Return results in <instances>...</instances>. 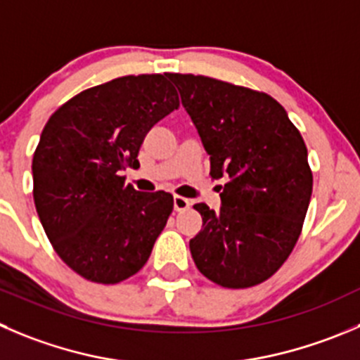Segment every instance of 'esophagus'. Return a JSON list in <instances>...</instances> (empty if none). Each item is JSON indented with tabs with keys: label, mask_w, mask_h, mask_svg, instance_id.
Wrapping results in <instances>:
<instances>
[{
	"label": "esophagus",
	"mask_w": 360,
	"mask_h": 360,
	"mask_svg": "<svg viewBox=\"0 0 360 360\" xmlns=\"http://www.w3.org/2000/svg\"><path fill=\"white\" fill-rule=\"evenodd\" d=\"M173 207L176 212H184L191 207V201L184 196H174L173 198Z\"/></svg>",
	"instance_id": "34e87169"
}]
</instances>
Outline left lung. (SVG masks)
Masks as SVG:
<instances>
[{
    "label": "left lung",
    "instance_id": "obj_1",
    "mask_svg": "<svg viewBox=\"0 0 360 360\" xmlns=\"http://www.w3.org/2000/svg\"><path fill=\"white\" fill-rule=\"evenodd\" d=\"M210 155V176L226 178L222 207L194 208L203 228L189 242L198 270L224 288L256 286L295 248L313 193L299 129L263 91L207 75L169 74Z\"/></svg>",
    "mask_w": 360,
    "mask_h": 360
}]
</instances>
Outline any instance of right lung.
<instances>
[{
  "instance_id": "1",
  "label": "right lung",
  "mask_w": 360,
  "mask_h": 360,
  "mask_svg": "<svg viewBox=\"0 0 360 360\" xmlns=\"http://www.w3.org/2000/svg\"><path fill=\"white\" fill-rule=\"evenodd\" d=\"M169 74L123 75L88 88L47 120L33 153V200L47 238L84 279L116 285L138 274L173 212L164 191L139 193L143 139L178 109Z\"/></svg>"
}]
</instances>
